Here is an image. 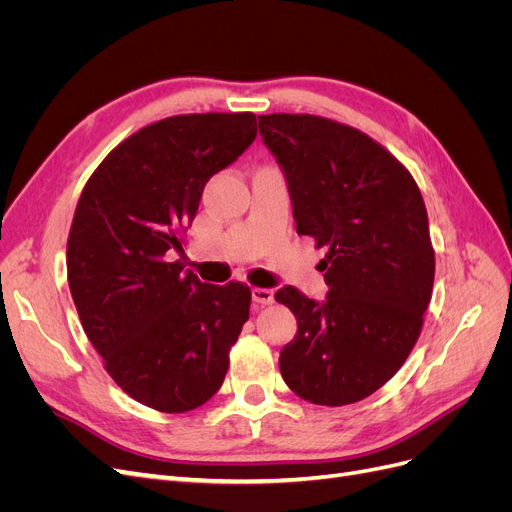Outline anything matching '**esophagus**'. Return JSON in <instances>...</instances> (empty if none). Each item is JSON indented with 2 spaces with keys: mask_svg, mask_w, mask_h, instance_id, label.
<instances>
[{
  "mask_svg": "<svg viewBox=\"0 0 512 512\" xmlns=\"http://www.w3.org/2000/svg\"><path fill=\"white\" fill-rule=\"evenodd\" d=\"M252 297L260 305H271L273 303V290H269V288H254L252 290Z\"/></svg>",
  "mask_w": 512,
  "mask_h": 512,
  "instance_id": "obj_1",
  "label": "esophagus"
}]
</instances>
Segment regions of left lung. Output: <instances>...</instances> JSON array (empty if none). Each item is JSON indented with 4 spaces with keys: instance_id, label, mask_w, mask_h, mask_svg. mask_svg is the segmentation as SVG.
Segmentation results:
<instances>
[{
    "instance_id": "1",
    "label": "left lung",
    "mask_w": 512,
    "mask_h": 512,
    "mask_svg": "<svg viewBox=\"0 0 512 512\" xmlns=\"http://www.w3.org/2000/svg\"><path fill=\"white\" fill-rule=\"evenodd\" d=\"M258 128L286 173L297 232L327 247V301L294 286L275 292L299 324L280 352L282 378L312 404H354L397 374L421 335L436 275L421 190L346 123L273 113Z\"/></svg>"
}]
</instances>
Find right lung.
Here are the masks:
<instances>
[{
	"label": "right lung",
	"mask_w": 512,
	"mask_h": 512,
	"mask_svg": "<svg viewBox=\"0 0 512 512\" xmlns=\"http://www.w3.org/2000/svg\"><path fill=\"white\" fill-rule=\"evenodd\" d=\"M256 138L254 113L175 115L119 143L89 177L68 235V286L119 389L179 414L220 391L250 318L241 282H200L181 250L207 181Z\"/></svg>",
	"instance_id": "obj_1"
}]
</instances>
